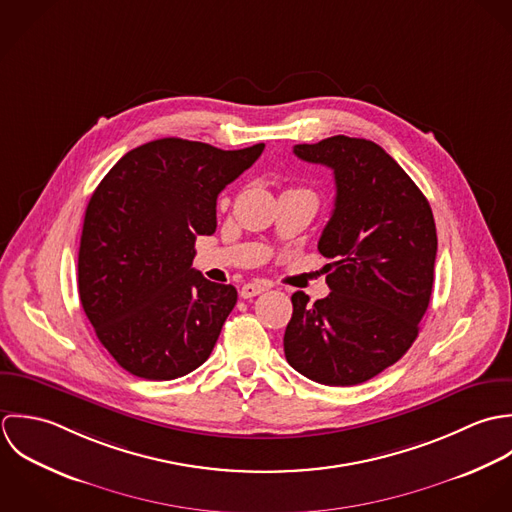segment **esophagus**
<instances>
[{
    "label": "esophagus",
    "instance_id": "1",
    "mask_svg": "<svg viewBox=\"0 0 512 512\" xmlns=\"http://www.w3.org/2000/svg\"><path fill=\"white\" fill-rule=\"evenodd\" d=\"M263 291H267V285H263V283H247V285H243V287L239 289V295H241L243 299H251V297L261 295Z\"/></svg>",
    "mask_w": 512,
    "mask_h": 512
}]
</instances>
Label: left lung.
Segmentation results:
<instances>
[{"instance_id":"8db88e82","label":"left lung","mask_w":512,"mask_h":512,"mask_svg":"<svg viewBox=\"0 0 512 512\" xmlns=\"http://www.w3.org/2000/svg\"><path fill=\"white\" fill-rule=\"evenodd\" d=\"M295 156L334 172L336 200L318 239L326 299L297 291L287 362L324 386H356L396 364L419 332L437 255L429 202L402 166L364 138L297 144Z\"/></svg>"}]
</instances>
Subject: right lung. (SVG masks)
Returning <instances> with one entry per match:
<instances>
[{"mask_svg":"<svg viewBox=\"0 0 512 512\" xmlns=\"http://www.w3.org/2000/svg\"><path fill=\"white\" fill-rule=\"evenodd\" d=\"M263 148L152 140L126 152L91 196L79 297L101 344L126 372L174 380L209 358L237 291L192 267L194 243L215 231L219 192Z\"/></svg>","mask_w":512,"mask_h":512,"instance_id":"right-lung-1","label":"right lung"}]
</instances>
